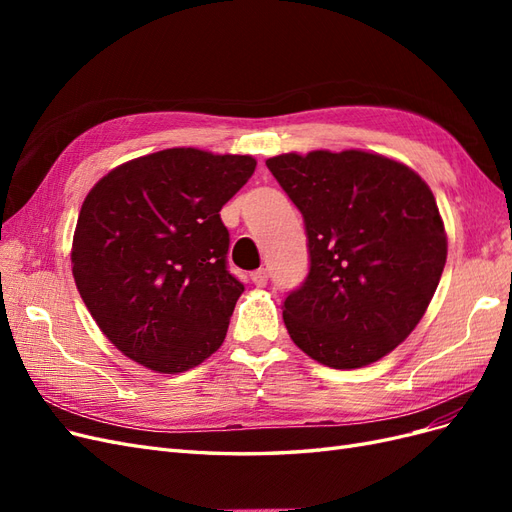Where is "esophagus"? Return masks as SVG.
<instances>
[{
  "mask_svg": "<svg viewBox=\"0 0 512 512\" xmlns=\"http://www.w3.org/2000/svg\"><path fill=\"white\" fill-rule=\"evenodd\" d=\"M250 280H252L254 286H265L267 280H269L267 269H256V271H252V273H250Z\"/></svg>",
  "mask_w": 512,
  "mask_h": 512,
  "instance_id": "1",
  "label": "esophagus"
}]
</instances>
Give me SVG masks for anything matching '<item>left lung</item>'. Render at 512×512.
<instances>
[{"label":"left lung","mask_w":512,"mask_h":512,"mask_svg":"<svg viewBox=\"0 0 512 512\" xmlns=\"http://www.w3.org/2000/svg\"><path fill=\"white\" fill-rule=\"evenodd\" d=\"M267 168L303 215L309 273L284 301L290 339L356 369L414 331L438 288L446 232L429 185L380 153H282Z\"/></svg>","instance_id":"8db88e82"}]
</instances>
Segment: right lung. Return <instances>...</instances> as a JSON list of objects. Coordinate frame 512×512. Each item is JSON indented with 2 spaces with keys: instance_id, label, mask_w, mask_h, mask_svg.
Listing matches in <instances>:
<instances>
[{
  "instance_id": "1",
  "label": "right lung",
  "mask_w": 512,
  "mask_h": 512,
  "mask_svg": "<svg viewBox=\"0 0 512 512\" xmlns=\"http://www.w3.org/2000/svg\"><path fill=\"white\" fill-rule=\"evenodd\" d=\"M254 168L252 156L164 149L113 168L83 200L74 282L132 361L179 374L222 346L243 284L226 267L220 211Z\"/></svg>"
}]
</instances>
